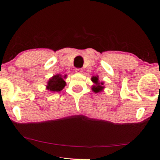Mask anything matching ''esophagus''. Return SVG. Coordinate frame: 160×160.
Listing matches in <instances>:
<instances>
[{
    "label": "esophagus",
    "mask_w": 160,
    "mask_h": 160,
    "mask_svg": "<svg viewBox=\"0 0 160 160\" xmlns=\"http://www.w3.org/2000/svg\"><path fill=\"white\" fill-rule=\"evenodd\" d=\"M82 72V69H81V68H77L75 69V72L76 73H78V74H80V73H81Z\"/></svg>",
    "instance_id": "34e87169"
}]
</instances>
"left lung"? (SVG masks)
<instances>
[{
	"label": "left lung",
	"instance_id": "1",
	"mask_svg": "<svg viewBox=\"0 0 160 160\" xmlns=\"http://www.w3.org/2000/svg\"><path fill=\"white\" fill-rule=\"evenodd\" d=\"M91 80H92V82H93L96 84L95 86H93V88H92V90H93V91L95 92V93H98V92H100L103 88V87L102 86L103 83V82H101V83L98 82V77H94V76H93V77L91 78Z\"/></svg>",
	"mask_w": 160,
	"mask_h": 160
}]
</instances>
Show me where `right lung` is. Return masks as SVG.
Instances as JSON below:
<instances>
[{
    "label": "right lung",
    "instance_id": "add662e5",
    "mask_svg": "<svg viewBox=\"0 0 160 160\" xmlns=\"http://www.w3.org/2000/svg\"><path fill=\"white\" fill-rule=\"evenodd\" d=\"M65 85H66V82H65L62 76H61V75H54L49 80L48 85H47V89L51 91L58 92L62 91Z\"/></svg>",
    "mask_w": 160,
    "mask_h": 160
}]
</instances>
